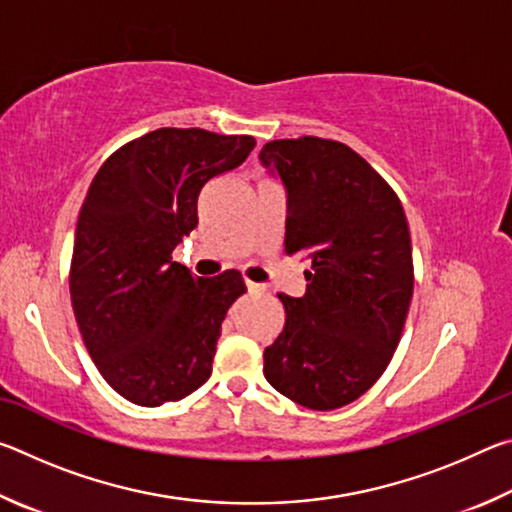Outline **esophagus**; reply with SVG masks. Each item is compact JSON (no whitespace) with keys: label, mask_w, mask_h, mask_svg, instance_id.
I'll return each instance as SVG.
<instances>
[{"label":"esophagus","mask_w":512,"mask_h":512,"mask_svg":"<svg viewBox=\"0 0 512 512\" xmlns=\"http://www.w3.org/2000/svg\"><path fill=\"white\" fill-rule=\"evenodd\" d=\"M246 287H248V291L250 293H266L268 289H266V284H257V282H246Z\"/></svg>","instance_id":"esophagus-1"}]
</instances>
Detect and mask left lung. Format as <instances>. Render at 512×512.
<instances>
[{
	"label": "left lung",
	"instance_id": "obj_1",
	"mask_svg": "<svg viewBox=\"0 0 512 512\" xmlns=\"http://www.w3.org/2000/svg\"><path fill=\"white\" fill-rule=\"evenodd\" d=\"M259 162L289 192L284 250L309 262L305 296L277 293L287 316L264 350V377L307 409H339L384 375L402 339L413 296L404 207L343 142L273 140Z\"/></svg>",
	"mask_w": 512,
	"mask_h": 512
}]
</instances>
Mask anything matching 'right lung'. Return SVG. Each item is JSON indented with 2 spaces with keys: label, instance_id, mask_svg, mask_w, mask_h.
<instances>
[{
  "label": "right lung",
  "instance_id": "add662e5",
  "mask_svg": "<svg viewBox=\"0 0 512 512\" xmlns=\"http://www.w3.org/2000/svg\"><path fill=\"white\" fill-rule=\"evenodd\" d=\"M255 137L158 128L101 164L85 196L69 293L85 348L103 379L140 406L196 391L212 375L216 341L239 271L196 277L173 248L198 225L201 189L239 167Z\"/></svg>",
  "mask_w": 512,
  "mask_h": 512
}]
</instances>
